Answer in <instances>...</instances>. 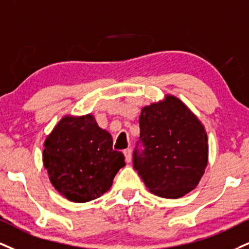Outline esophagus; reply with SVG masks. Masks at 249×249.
I'll list each match as a JSON object with an SVG mask.
<instances>
[{
	"label": "esophagus",
	"mask_w": 249,
	"mask_h": 249,
	"mask_svg": "<svg viewBox=\"0 0 249 249\" xmlns=\"http://www.w3.org/2000/svg\"><path fill=\"white\" fill-rule=\"evenodd\" d=\"M124 155H125V160H126V162H130L131 159H132V151H131L130 148L125 149Z\"/></svg>",
	"instance_id": "1"
}]
</instances>
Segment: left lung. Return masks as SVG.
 <instances>
[{
    "instance_id": "obj_1",
    "label": "left lung",
    "mask_w": 249,
    "mask_h": 249,
    "mask_svg": "<svg viewBox=\"0 0 249 249\" xmlns=\"http://www.w3.org/2000/svg\"><path fill=\"white\" fill-rule=\"evenodd\" d=\"M145 149L133 153V167L148 190L164 198H179L199 183L208 166L204 125L179 98L143 107L139 117Z\"/></svg>"
}]
</instances>
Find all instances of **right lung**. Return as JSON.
I'll return each instance as SVG.
<instances>
[{"instance_id":"obj_1","label":"right lung","mask_w":249,"mask_h":249,"mask_svg":"<svg viewBox=\"0 0 249 249\" xmlns=\"http://www.w3.org/2000/svg\"><path fill=\"white\" fill-rule=\"evenodd\" d=\"M43 163L60 195L71 202L86 203L111 188L125 158L113 151L111 134L88 113L60 119L44 142Z\"/></svg>"}]
</instances>
